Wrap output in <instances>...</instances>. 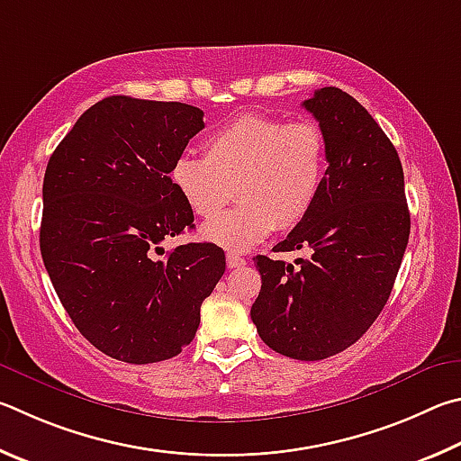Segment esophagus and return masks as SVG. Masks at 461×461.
<instances>
[{"label": "esophagus", "mask_w": 461, "mask_h": 461, "mask_svg": "<svg viewBox=\"0 0 461 461\" xmlns=\"http://www.w3.org/2000/svg\"><path fill=\"white\" fill-rule=\"evenodd\" d=\"M247 261L243 259V257L237 255V253H226V267L229 269H237V267H243Z\"/></svg>", "instance_id": "34e87169"}]
</instances>
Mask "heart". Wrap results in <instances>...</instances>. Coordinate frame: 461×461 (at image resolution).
<instances>
[{
  "label": "heart",
  "instance_id": "b5f03b06",
  "mask_svg": "<svg viewBox=\"0 0 461 461\" xmlns=\"http://www.w3.org/2000/svg\"><path fill=\"white\" fill-rule=\"evenodd\" d=\"M204 158L182 156L169 169L177 196L192 214L214 218L200 237L224 249H249L276 229L289 230L316 206L328 172V148L313 123L243 115L202 145Z\"/></svg>",
  "mask_w": 461,
  "mask_h": 461
}]
</instances>
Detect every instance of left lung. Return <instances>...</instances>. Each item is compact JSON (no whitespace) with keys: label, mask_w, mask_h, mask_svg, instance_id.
<instances>
[{"label":"left lung","mask_w":461,"mask_h":461,"mask_svg":"<svg viewBox=\"0 0 461 461\" xmlns=\"http://www.w3.org/2000/svg\"><path fill=\"white\" fill-rule=\"evenodd\" d=\"M320 123L328 172L303 222L276 247L308 259L257 255L261 292L251 320L284 357L324 360L373 326L393 292L409 243L411 216L399 153L362 104L336 86L303 101Z\"/></svg>","instance_id":"8db88e82"}]
</instances>
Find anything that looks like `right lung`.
Listing matches in <instances>:
<instances>
[{"mask_svg":"<svg viewBox=\"0 0 461 461\" xmlns=\"http://www.w3.org/2000/svg\"><path fill=\"white\" fill-rule=\"evenodd\" d=\"M185 103L107 96L54 149L42 185L40 251L78 332L111 358L149 365L196 336L200 305L222 277L212 243H159L192 229L169 169L204 129Z\"/></svg>","mask_w":461,"mask_h":461,"instance_id":"add662e5","label":"right lung"}]
</instances>
